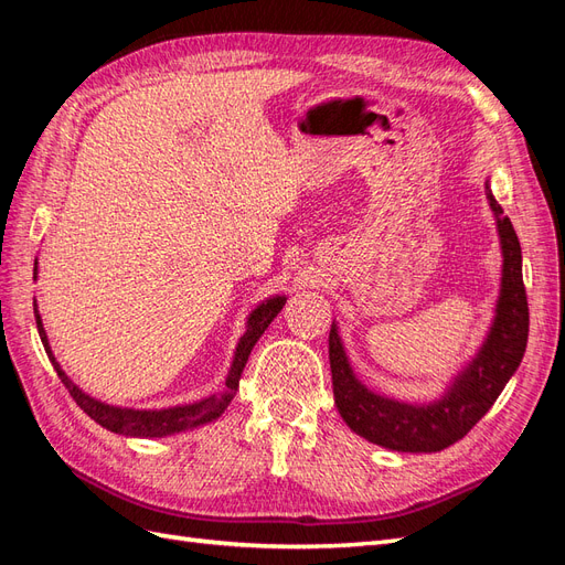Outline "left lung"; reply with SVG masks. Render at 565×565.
I'll return each mask as SVG.
<instances>
[{"label": "left lung", "mask_w": 565, "mask_h": 565, "mask_svg": "<svg viewBox=\"0 0 565 565\" xmlns=\"http://www.w3.org/2000/svg\"><path fill=\"white\" fill-rule=\"evenodd\" d=\"M486 195L498 221L502 249L500 297L490 330L476 355L461 367L443 396L429 403H405L367 388L349 363L337 322L330 330V367L334 405L351 429L374 446L398 452H438L481 419L523 361L527 344V299L521 270V243L509 216L490 191Z\"/></svg>", "instance_id": "1"}]
</instances>
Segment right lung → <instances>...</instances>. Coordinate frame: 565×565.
I'll return each instance as SVG.
<instances>
[{
    "instance_id": "obj_1",
    "label": "right lung",
    "mask_w": 565,
    "mask_h": 565,
    "mask_svg": "<svg viewBox=\"0 0 565 565\" xmlns=\"http://www.w3.org/2000/svg\"><path fill=\"white\" fill-rule=\"evenodd\" d=\"M35 278H38V262H35ZM285 301H287L285 295H276V297L262 301L249 313L247 330L235 347V355H233V363H231L228 377H226V391L214 393V396L195 401V403L162 407V409H134V407L108 405L104 401L89 396V393H84L71 377H67V374L63 372V367L58 365V361L54 358V351H51V347H49L46 330L42 324V316L38 311V301H35V320H38L40 339H42L51 365H54L61 382L65 384L67 391H71V396L75 398V403L84 409V413H87L94 422H98L100 426H104V429H108L113 434L134 436V438H162V436H174V434H181V431H188V429H198V426L210 424L216 417H221V413H224V409L228 407V403L235 396L237 384H241L243 370L247 365V358H249L254 344L266 332V328L273 322V318H276L282 311Z\"/></svg>"
}]
</instances>
